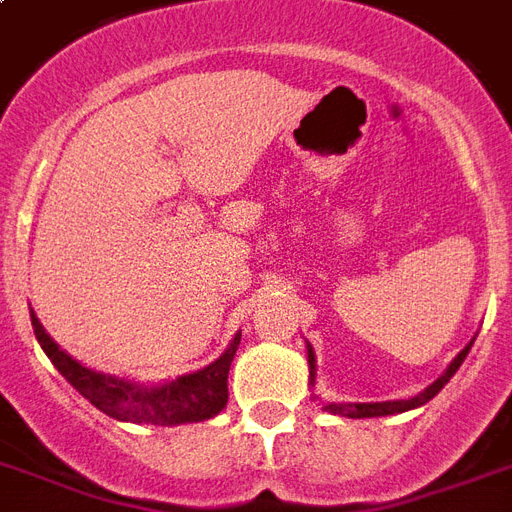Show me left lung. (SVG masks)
<instances>
[{"instance_id":"1","label":"left lung","mask_w":512,"mask_h":512,"mask_svg":"<svg viewBox=\"0 0 512 512\" xmlns=\"http://www.w3.org/2000/svg\"><path fill=\"white\" fill-rule=\"evenodd\" d=\"M473 341L467 343L459 354L454 357V362L448 365L446 373L435 381V384H429L421 395L411 397V400H389V403H325L322 411H330V413H338V416H349V419H373V416H392V413H403V411H411V408H419V405L429 403L432 397L438 395L440 389L451 381L459 365L464 362L467 357V351H470ZM314 378H317V360H314V349L308 346V381L314 384Z\"/></svg>"}]
</instances>
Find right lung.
I'll return each mask as SVG.
<instances>
[{
  "instance_id": "1",
  "label": "right lung",
  "mask_w": 512,
  "mask_h": 512,
  "mask_svg": "<svg viewBox=\"0 0 512 512\" xmlns=\"http://www.w3.org/2000/svg\"><path fill=\"white\" fill-rule=\"evenodd\" d=\"M31 327L37 335L39 346L48 354L56 370L69 384L117 421H134V424H158V427H177L187 421H206L217 416L228 403V370L236 357L241 333L230 341V346L220 354V360L195 370L177 381H166L161 386H142L128 378L107 376L72 360L58 343L45 333L39 319L31 311Z\"/></svg>"
}]
</instances>
